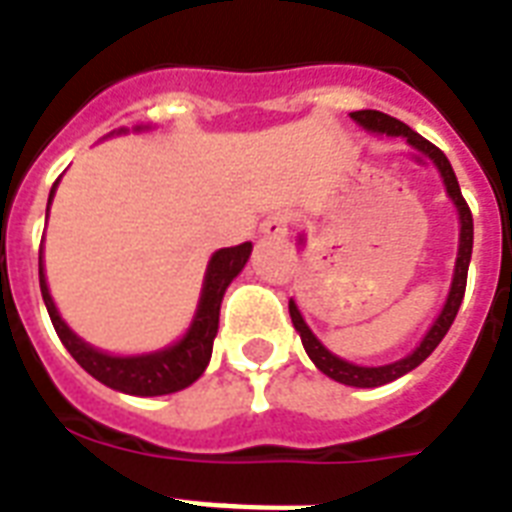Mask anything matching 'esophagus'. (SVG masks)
Instances as JSON below:
<instances>
[{"label": "esophagus", "mask_w": 512, "mask_h": 512, "mask_svg": "<svg viewBox=\"0 0 512 512\" xmlns=\"http://www.w3.org/2000/svg\"><path fill=\"white\" fill-rule=\"evenodd\" d=\"M260 233L263 236H268V239H284L289 233V217L281 215V212H276V215H268L260 223Z\"/></svg>", "instance_id": "esophagus-1"}]
</instances>
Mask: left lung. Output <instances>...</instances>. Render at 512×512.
<instances>
[{
	"label": "left lung",
	"instance_id": "1",
	"mask_svg": "<svg viewBox=\"0 0 512 512\" xmlns=\"http://www.w3.org/2000/svg\"><path fill=\"white\" fill-rule=\"evenodd\" d=\"M350 119L356 124H361L364 130L377 132V135H390V138H404L412 148H417L420 154H425L430 162L436 164L441 177H444L446 193L449 199L454 201L457 207V215H460V249H457V263H454V279L452 289H449V297H446L444 311L438 313V319L433 321V327L428 329V335L422 337V342L401 361H393V364L385 366H358L350 364L345 358L335 356L332 350H327L321 345V340L311 332V327L305 324V319L297 311L295 300H289V316H292V324L300 332V340H303L305 353L311 356V361L319 366L321 372L332 377L335 382L342 385H353V388H380V385H388V382L404 377L406 372H412L425 361V358L438 348V342L444 340V335L452 327V321L457 319V311H460L462 297H465V284H468V265L470 255H473V215H470L468 201L462 199L460 183H457V175H454L452 164L444 156L441 148H436L430 140H425L420 132H414L412 127H406L404 122H398L393 116L382 114V111H353Z\"/></svg>",
	"mask_w": 512,
	"mask_h": 512
}]
</instances>
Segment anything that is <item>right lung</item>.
<instances>
[{"label": "right lung", "instance_id": "add662e5", "mask_svg": "<svg viewBox=\"0 0 512 512\" xmlns=\"http://www.w3.org/2000/svg\"><path fill=\"white\" fill-rule=\"evenodd\" d=\"M58 180L52 183L47 212H50V201L55 196ZM249 252H252V241H244L239 247L217 249L212 260H209L207 273H204L199 308H196V316H193L191 327L183 335V340H177L170 348L143 353V356H111V353L92 348L90 342H84L82 337L74 335L66 321L60 319L58 308L52 303L47 279H44L42 255H39V289H42V300L47 305V313H50L52 327L58 332L60 342L66 345V350L76 358V364L82 366L84 372L92 374L95 380L108 385V388L122 390V393H130V396H167V393L188 388L207 369L209 358H212L217 324H220V303H223L225 289L239 276L241 268L247 265Z\"/></svg>", "mask_w": 512, "mask_h": 512}]
</instances>
